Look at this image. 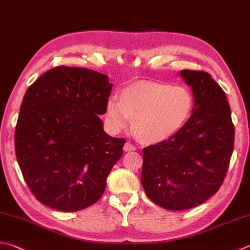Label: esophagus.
Segmentation results:
<instances>
[{"instance_id": "34e87169", "label": "esophagus", "mask_w": 250, "mask_h": 250, "mask_svg": "<svg viewBox=\"0 0 250 250\" xmlns=\"http://www.w3.org/2000/svg\"><path fill=\"white\" fill-rule=\"evenodd\" d=\"M135 150H136V146L135 145L130 144V143H126L124 145V151L128 152V151H135Z\"/></svg>"}]
</instances>
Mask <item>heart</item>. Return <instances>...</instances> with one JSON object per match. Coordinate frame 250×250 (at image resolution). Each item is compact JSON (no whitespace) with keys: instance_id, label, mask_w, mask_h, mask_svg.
Masks as SVG:
<instances>
[{"instance_id":"1","label":"heart","mask_w":250,"mask_h":250,"mask_svg":"<svg viewBox=\"0 0 250 250\" xmlns=\"http://www.w3.org/2000/svg\"><path fill=\"white\" fill-rule=\"evenodd\" d=\"M195 99L182 84L138 82L120 93V101L110 99L105 105L107 125L114 131L131 121L133 131L146 144L172 138L185 127L192 114Z\"/></svg>"}]
</instances>
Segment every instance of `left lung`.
<instances>
[{"label": "left lung", "instance_id": "8db88e82", "mask_svg": "<svg viewBox=\"0 0 250 250\" xmlns=\"http://www.w3.org/2000/svg\"><path fill=\"white\" fill-rule=\"evenodd\" d=\"M195 99L192 114L174 137L143 149L141 184L164 209L201 205L220 189L234 148L235 129L223 89L208 73L181 70Z\"/></svg>", "mask_w": 250, "mask_h": 250}]
</instances>
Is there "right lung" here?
I'll list each match as a JSON object with an SVG mask.
<instances>
[{
	"instance_id": "1",
	"label": "right lung",
	"mask_w": 250,
	"mask_h": 250,
	"mask_svg": "<svg viewBox=\"0 0 250 250\" xmlns=\"http://www.w3.org/2000/svg\"><path fill=\"white\" fill-rule=\"evenodd\" d=\"M113 84L82 67L58 66L28 88L15 128V152L23 180L38 201L74 212L95 204L124 138L103 130Z\"/></svg>"
}]
</instances>
